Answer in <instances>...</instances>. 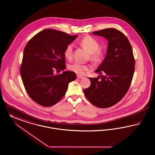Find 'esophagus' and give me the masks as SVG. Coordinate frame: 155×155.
Masks as SVG:
<instances>
[{
	"label": "esophagus",
	"mask_w": 155,
	"mask_h": 155,
	"mask_svg": "<svg viewBox=\"0 0 155 155\" xmlns=\"http://www.w3.org/2000/svg\"><path fill=\"white\" fill-rule=\"evenodd\" d=\"M77 78H78V79H82V78H83L84 77H83V76H80V75H77Z\"/></svg>",
	"instance_id": "esophagus-1"
}]
</instances>
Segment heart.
Wrapping results in <instances>:
<instances>
[{
	"instance_id": "obj_1",
	"label": "heart",
	"mask_w": 155,
	"mask_h": 155,
	"mask_svg": "<svg viewBox=\"0 0 155 155\" xmlns=\"http://www.w3.org/2000/svg\"><path fill=\"white\" fill-rule=\"evenodd\" d=\"M83 48L90 53V60L96 64L100 62L105 55V51L100 47L99 42L90 35L84 36L79 42ZM64 54L68 60H71L73 57V45L68 44L64 50ZM69 69L76 74L83 75L89 71V66L80 62H74L68 66Z\"/></svg>"
}]
</instances>
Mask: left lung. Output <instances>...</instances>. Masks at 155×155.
I'll use <instances>...</instances> for the list:
<instances>
[{
  "label": "left lung",
  "mask_w": 155,
  "mask_h": 155,
  "mask_svg": "<svg viewBox=\"0 0 155 155\" xmlns=\"http://www.w3.org/2000/svg\"><path fill=\"white\" fill-rule=\"evenodd\" d=\"M108 41L107 56L96 71L101 75L89 79L84 93L90 102L99 108H108L118 103L130 87L135 71V59L130 42L123 33L114 28L94 31ZM104 73V75L102 74Z\"/></svg>",
  "instance_id": "left-lung-1"
}]
</instances>
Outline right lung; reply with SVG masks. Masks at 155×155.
<instances>
[{"label": "right lung", "mask_w": 155, "mask_h": 155, "mask_svg": "<svg viewBox=\"0 0 155 155\" xmlns=\"http://www.w3.org/2000/svg\"><path fill=\"white\" fill-rule=\"evenodd\" d=\"M78 37L53 29L35 35L25 47L20 74L25 89L37 104L50 107L64 97L68 84L76 78L72 71L55 74L65 69L66 47Z\"/></svg>", "instance_id": "obj_1"}]
</instances>
